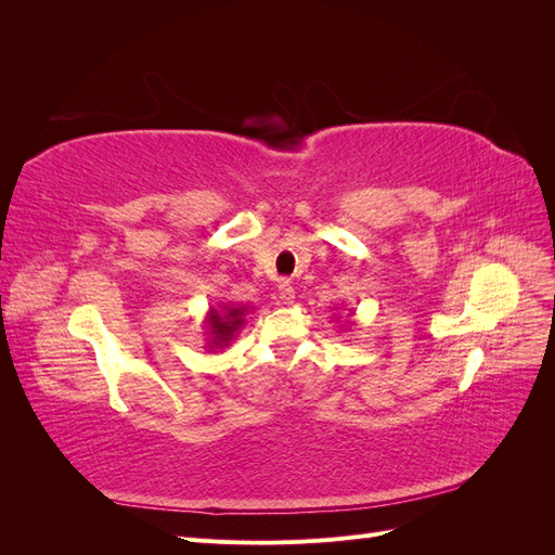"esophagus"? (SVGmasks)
I'll list each match as a JSON object with an SVG mask.
<instances>
[{
    "label": "esophagus",
    "instance_id": "34e87169",
    "mask_svg": "<svg viewBox=\"0 0 555 555\" xmlns=\"http://www.w3.org/2000/svg\"><path fill=\"white\" fill-rule=\"evenodd\" d=\"M278 294H280V300L284 306H292L294 304V298H296V292H294V287L289 282H280V289H278Z\"/></svg>",
    "mask_w": 555,
    "mask_h": 555
}]
</instances>
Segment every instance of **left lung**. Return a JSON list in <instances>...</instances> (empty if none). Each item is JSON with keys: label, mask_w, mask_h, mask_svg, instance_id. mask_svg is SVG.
<instances>
[{"label": "left lung", "mask_w": 555, "mask_h": 555, "mask_svg": "<svg viewBox=\"0 0 555 555\" xmlns=\"http://www.w3.org/2000/svg\"><path fill=\"white\" fill-rule=\"evenodd\" d=\"M351 314H354V312H349V317H351Z\"/></svg>", "instance_id": "1"}]
</instances>
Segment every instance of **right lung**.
Segmentation results:
<instances>
[{
	"instance_id": "right-lung-1",
	"label": "right lung",
	"mask_w": 555,
	"mask_h": 555,
	"mask_svg": "<svg viewBox=\"0 0 555 555\" xmlns=\"http://www.w3.org/2000/svg\"><path fill=\"white\" fill-rule=\"evenodd\" d=\"M247 306H222L220 310L210 308L206 314V335H208V349H224L229 347V343L236 338V333L241 331V326L245 324V314H247Z\"/></svg>"
}]
</instances>
